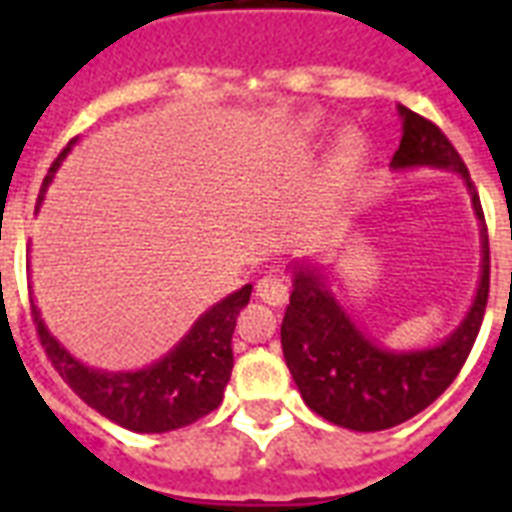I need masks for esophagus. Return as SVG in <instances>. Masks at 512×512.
<instances>
[{
	"mask_svg": "<svg viewBox=\"0 0 512 512\" xmlns=\"http://www.w3.org/2000/svg\"><path fill=\"white\" fill-rule=\"evenodd\" d=\"M255 295L257 300H263V303L279 308V305H284L289 300V287L284 284V279H279V276H263V279L257 281Z\"/></svg>",
	"mask_w": 512,
	"mask_h": 512,
	"instance_id": "obj_1",
	"label": "esophagus"
}]
</instances>
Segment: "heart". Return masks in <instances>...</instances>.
Here are the masks:
<instances>
[{
    "mask_svg": "<svg viewBox=\"0 0 512 512\" xmlns=\"http://www.w3.org/2000/svg\"><path fill=\"white\" fill-rule=\"evenodd\" d=\"M300 132L305 138L319 135L321 116H305L300 122ZM366 154H369V148H366V140L361 138V132L345 130L335 140V146L329 151L327 180H324V188H321L319 201H316V217L319 220H329V217H335L340 212L345 199H348L350 185H353L361 167L366 164Z\"/></svg>",
    "mask_w": 512,
    "mask_h": 512,
    "instance_id": "1",
    "label": "heart"
}]
</instances>
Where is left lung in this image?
I'll return each mask as SVG.
<instances>
[{"mask_svg":"<svg viewBox=\"0 0 512 512\" xmlns=\"http://www.w3.org/2000/svg\"><path fill=\"white\" fill-rule=\"evenodd\" d=\"M398 116L401 146L390 167L393 172L428 167L460 175L481 233V279L465 319L446 340L428 348L396 350L358 327L332 292L324 265L311 260L289 265L292 295L281 321V348L292 380L313 412L358 433L412 420L452 385L476 342L489 297V239L468 167L436 124L406 106H398Z\"/></svg>","mask_w":512,"mask_h":512,"instance_id":"1","label":"left lung"}]
</instances>
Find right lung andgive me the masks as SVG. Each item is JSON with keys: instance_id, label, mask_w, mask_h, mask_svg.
<instances>
[{"instance_id": "1", "label": "right lung", "mask_w": 512, "mask_h": 512, "mask_svg": "<svg viewBox=\"0 0 512 512\" xmlns=\"http://www.w3.org/2000/svg\"><path fill=\"white\" fill-rule=\"evenodd\" d=\"M74 143L76 138L52 162L39 191L36 209L44 201L47 185L52 183V177ZM249 295H252V284H244L223 297L193 321V327L180 337L170 353H164L154 364L130 372H106L82 364L47 329L34 300H31V313H34L36 335L42 340L52 366L84 404H90L106 420L132 433H167L201 420L204 414L215 412L223 401V390L231 380L233 369L231 337L236 329V316L249 303Z\"/></svg>"}]
</instances>
